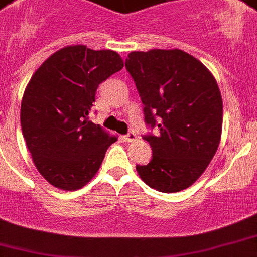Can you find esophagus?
I'll return each instance as SVG.
<instances>
[{
    "label": "esophagus",
    "mask_w": 257,
    "mask_h": 257,
    "mask_svg": "<svg viewBox=\"0 0 257 257\" xmlns=\"http://www.w3.org/2000/svg\"><path fill=\"white\" fill-rule=\"evenodd\" d=\"M136 139V134L134 131H130V133L127 134V135L123 136V140L127 141V143H130V141H134Z\"/></svg>",
    "instance_id": "34e87169"
}]
</instances>
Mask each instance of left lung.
<instances>
[{"label": "left lung", "instance_id": "1", "mask_svg": "<svg viewBox=\"0 0 257 257\" xmlns=\"http://www.w3.org/2000/svg\"><path fill=\"white\" fill-rule=\"evenodd\" d=\"M126 70L144 104V135L152 161L136 166L149 187L178 192L190 187L215 155L222 135L223 102L216 80L199 60L181 49L131 52Z\"/></svg>", "mask_w": 257, "mask_h": 257}]
</instances>
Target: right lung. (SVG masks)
<instances>
[{"instance_id": "add662e5", "label": "right lung", "mask_w": 257, "mask_h": 257, "mask_svg": "<svg viewBox=\"0 0 257 257\" xmlns=\"http://www.w3.org/2000/svg\"><path fill=\"white\" fill-rule=\"evenodd\" d=\"M123 67L118 53L69 46L47 58L21 100L20 122L35 167L55 187L85 186L117 140L89 121L100 82Z\"/></svg>"}]
</instances>
